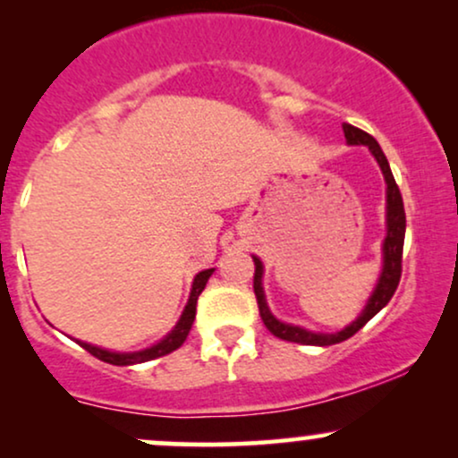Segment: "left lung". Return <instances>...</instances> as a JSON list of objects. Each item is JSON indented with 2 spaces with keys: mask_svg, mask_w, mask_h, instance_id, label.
<instances>
[{
  "mask_svg": "<svg viewBox=\"0 0 458 458\" xmlns=\"http://www.w3.org/2000/svg\"><path fill=\"white\" fill-rule=\"evenodd\" d=\"M344 129V138L349 144L353 146H368L375 159L379 161L383 176H386L387 182V236L383 241V271L379 277V284H377L375 293L372 297L368 299V306L364 308V312L360 314V318L353 320L349 327L338 331V334H312V331H306L301 327H293V325L280 323L273 314L269 312L265 301V293H262V262L254 256V265H256V273H254V293H256V301H259V310H260V318L265 323V327L271 331L276 338L280 340H288V343H297V344H312V346H329V344H338L349 340L351 335H355L364 325L379 312L381 308L387 306V301L394 297L396 293L398 282H401V273H403V245H404V207H403V196L401 189H398L396 181H394V174L390 170V163H387L386 155H383L381 146L377 144V140L372 135H368L366 131L353 127V124H343Z\"/></svg>",
  "mask_w": 458,
  "mask_h": 458,
  "instance_id": "left-lung-1",
  "label": "left lung"
}]
</instances>
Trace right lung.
I'll use <instances>...</instances> for the list:
<instances>
[{
    "mask_svg": "<svg viewBox=\"0 0 458 458\" xmlns=\"http://www.w3.org/2000/svg\"><path fill=\"white\" fill-rule=\"evenodd\" d=\"M211 273H213V269H207V271H199L198 273L196 280H193L191 295H189L185 312H182V317H181V320H178L176 327L172 329V334H167V338L161 340L159 344L150 346V349H146V351H140V353H112V351L98 349V346H92V344H86V343H79V344H81L83 349L88 351V353L97 357V360L107 361V364H114V366L141 364V361H150V360H157V357H163V355L172 353V351H176L178 346H181L187 340L189 329H191L193 318H196L198 297H199V293L204 291V286H207V282H208V277H211Z\"/></svg>",
    "mask_w": 458,
    "mask_h": 458,
    "instance_id": "1",
    "label": "right lung"
}]
</instances>
